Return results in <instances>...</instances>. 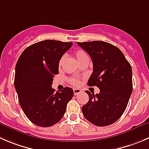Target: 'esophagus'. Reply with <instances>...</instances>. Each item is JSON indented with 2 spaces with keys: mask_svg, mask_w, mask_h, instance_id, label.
<instances>
[{
  "mask_svg": "<svg viewBox=\"0 0 149 149\" xmlns=\"http://www.w3.org/2000/svg\"><path fill=\"white\" fill-rule=\"evenodd\" d=\"M81 90L79 89H73V94H74V95H79V93H81Z\"/></svg>",
  "mask_w": 149,
  "mask_h": 149,
  "instance_id": "obj_1",
  "label": "esophagus"
}]
</instances>
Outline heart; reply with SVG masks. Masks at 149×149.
Wrapping results in <instances>:
<instances>
[{"label":"heart","instance_id":"1","mask_svg":"<svg viewBox=\"0 0 149 149\" xmlns=\"http://www.w3.org/2000/svg\"><path fill=\"white\" fill-rule=\"evenodd\" d=\"M74 55H75V57H76V60H77L78 63H79V64H80L81 63H82L83 61H84V60H88V59H89L87 54H86V52H84L83 50H77V51H76L74 52ZM65 59V56H63V57L60 58V61H59V65L61 66L64 63ZM70 83H71L73 85L77 86V85L79 84V81L76 79H70Z\"/></svg>","mask_w":149,"mask_h":149}]
</instances>
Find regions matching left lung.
<instances>
[{"instance_id":"obj_1","label":"left lung","mask_w":149,"mask_h":149,"mask_svg":"<svg viewBox=\"0 0 149 149\" xmlns=\"http://www.w3.org/2000/svg\"><path fill=\"white\" fill-rule=\"evenodd\" d=\"M77 44L89 54L93 63L88 85L100 89L96 95L85 91L89 101L82 106V113L93 125L108 126L116 122L126 109L132 92V68L122 51L109 43Z\"/></svg>"}]
</instances>
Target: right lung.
Listing matches in <instances>:
<instances>
[{
	"mask_svg": "<svg viewBox=\"0 0 149 149\" xmlns=\"http://www.w3.org/2000/svg\"><path fill=\"white\" fill-rule=\"evenodd\" d=\"M72 45L45 40L27 47L19 57L14 86L24 114L38 126L48 127L60 122L73 97L71 88L60 92L52 88L53 78L59 73V61Z\"/></svg>",
	"mask_w": 149,
	"mask_h": 149,
	"instance_id": "obj_1",
	"label": "right lung"
}]
</instances>
